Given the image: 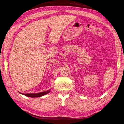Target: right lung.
<instances>
[{"label":"right lung","instance_id":"add662e5","mask_svg":"<svg viewBox=\"0 0 124 124\" xmlns=\"http://www.w3.org/2000/svg\"><path fill=\"white\" fill-rule=\"evenodd\" d=\"M49 92H50V90H48L47 91L39 93H31V94H22L21 93H19L24 95L26 96L29 97H39L49 93Z\"/></svg>","mask_w":124,"mask_h":124}]
</instances>
